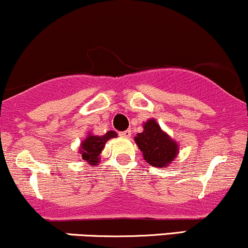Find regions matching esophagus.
<instances>
[{
  "mask_svg": "<svg viewBox=\"0 0 248 248\" xmlns=\"http://www.w3.org/2000/svg\"><path fill=\"white\" fill-rule=\"evenodd\" d=\"M119 136L124 137V138H129V137H131V130H125L123 132H119Z\"/></svg>",
  "mask_w": 248,
  "mask_h": 248,
  "instance_id": "34e87169",
  "label": "esophagus"
}]
</instances>
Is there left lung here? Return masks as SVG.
<instances>
[{
  "mask_svg": "<svg viewBox=\"0 0 248 248\" xmlns=\"http://www.w3.org/2000/svg\"><path fill=\"white\" fill-rule=\"evenodd\" d=\"M142 126L144 130L135 137V141L145 161L154 167L170 166L179 153V145L161 130L155 119H148Z\"/></svg>",
  "mask_w": 248,
  "mask_h": 248,
  "instance_id": "8db88e82",
  "label": "left lung"
}]
</instances>
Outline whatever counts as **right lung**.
Instances as JSON below:
<instances>
[{"label":"right lung","instance_id":"1","mask_svg":"<svg viewBox=\"0 0 248 248\" xmlns=\"http://www.w3.org/2000/svg\"><path fill=\"white\" fill-rule=\"evenodd\" d=\"M115 137H117L115 131H108L103 136H94L89 133L80 145L81 158L89 162L90 166H96L100 162V154L106 146V142Z\"/></svg>","mask_w":248,"mask_h":248}]
</instances>
